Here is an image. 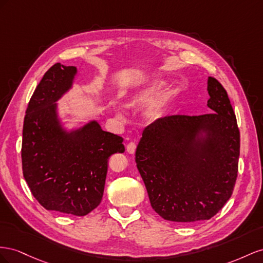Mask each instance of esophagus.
Segmentation results:
<instances>
[{
	"label": "esophagus",
	"mask_w": 263,
	"mask_h": 263,
	"mask_svg": "<svg viewBox=\"0 0 263 263\" xmlns=\"http://www.w3.org/2000/svg\"><path fill=\"white\" fill-rule=\"evenodd\" d=\"M136 148H137L136 143H134V142H130V143H127V145H126V152L130 154H133L134 152H136Z\"/></svg>",
	"instance_id": "esophagus-1"
}]
</instances>
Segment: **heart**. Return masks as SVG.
Listing matches in <instances>:
<instances>
[{
	"label": "heart",
	"instance_id": "heart-1",
	"mask_svg": "<svg viewBox=\"0 0 263 263\" xmlns=\"http://www.w3.org/2000/svg\"><path fill=\"white\" fill-rule=\"evenodd\" d=\"M163 85V82H160V84H156L152 87L149 88H146V89H143L142 91H140L139 93H137L136 96L133 97V100L132 102L133 103H139V102H143L145 99H147L149 96H152L154 92H156L157 90H159ZM162 112V109L161 107H155V108H152L151 110H149L147 112V117L149 119H156L157 117H160Z\"/></svg>",
	"mask_w": 263,
	"mask_h": 263
}]
</instances>
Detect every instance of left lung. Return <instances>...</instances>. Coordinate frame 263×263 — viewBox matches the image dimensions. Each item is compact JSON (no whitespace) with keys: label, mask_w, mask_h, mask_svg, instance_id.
I'll use <instances>...</instances> for the list:
<instances>
[{"label":"left lung","mask_w":263,"mask_h":263,"mask_svg":"<svg viewBox=\"0 0 263 263\" xmlns=\"http://www.w3.org/2000/svg\"><path fill=\"white\" fill-rule=\"evenodd\" d=\"M208 108L200 116L173 115L149 124L142 134L136 162L152 208L176 222L211 219L235 189L240 154V131L228 93L208 78ZM199 129L208 140L195 145Z\"/></svg>","instance_id":"8db88e82"}]
</instances>
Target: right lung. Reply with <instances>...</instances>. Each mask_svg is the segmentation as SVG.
<instances>
[{
    "label": "right lung",
    "instance_id": "right-lung-1",
    "mask_svg": "<svg viewBox=\"0 0 263 263\" xmlns=\"http://www.w3.org/2000/svg\"><path fill=\"white\" fill-rule=\"evenodd\" d=\"M76 67L52 65L28 102L23 124L22 168L36 200L47 211L85 216L103 195L112 154L123 153V139L97 122L62 132L55 101L71 85Z\"/></svg>",
    "mask_w": 263,
    "mask_h": 263
}]
</instances>
